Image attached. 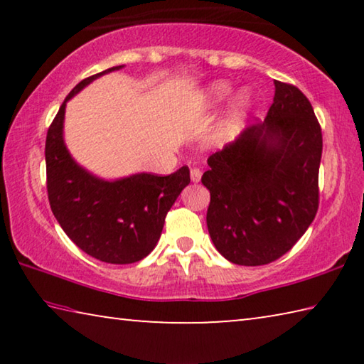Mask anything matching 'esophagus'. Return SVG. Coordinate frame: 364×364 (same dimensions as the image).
<instances>
[{
  "instance_id": "34e87169",
  "label": "esophagus",
  "mask_w": 364,
  "mask_h": 364,
  "mask_svg": "<svg viewBox=\"0 0 364 364\" xmlns=\"http://www.w3.org/2000/svg\"><path fill=\"white\" fill-rule=\"evenodd\" d=\"M202 176V171L199 168H191V181L199 183Z\"/></svg>"
}]
</instances>
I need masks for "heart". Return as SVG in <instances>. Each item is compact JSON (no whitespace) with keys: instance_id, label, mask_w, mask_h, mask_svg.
I'll use <instances>...</instances> for the list:
<instances>
[{"instance_id":"heart-1","label":"heart","mask_w":364,"mask_h":364,"mask_svg":"<svg viewBox=\"0 0 364 364\" xmlns=\"http://www.w3.org/2000/svg\"><path fill=\"white\" fill-rule=\"evenodd\" d=\"M232 93V85L226 80H217L207 86L199 96V109L200 110H212L218 107L221 102H225ZM254 106V97L249 90H239L231 96L228 102L226 114L221 120L217 133H215V144L226 146L231 141L237 138V134L242 132L244 123Z\"/></svg>"}]
</instances>
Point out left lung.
I'll use <instances>...</instances> for the list:
<instances>
[{"instance_id":"8db88e82","label":"left lung","mask_w":364,"mask_h":364,"mask_svg":"<svg viewBox=\"0 0 364 364\" xmlns=\"http://www.w3.org/2000/svg\"><path fill=\"white\" fill-rule=\"evenodd\" d=\"M321 127L306 96L274 80L263 123L208 157L202 184L210 191L207 228L226 260L260 267L304 236L318 210Z\"/></svg>"}]
</instances>
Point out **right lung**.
Segmentation results:
<instances>
[{"mask_svg":"<svg viewBox=\"0 0 364 364\" xmlns=\"http://www.w3.org/2000/svg\"><path fill=\"white\" fill-rule=\"evenodd\" d=\"M120 69L123 65L110 67L70 91L49 127L45 146L48 199L54 217L85 254L114 264L139 262L151 254L165 217L191 181L188 167L168 176L134 173L102 180L70 156L64 141L67 101L96 78Z\"/></svg>","mask_w":364,"mask_h":364,"instance_id":"1","label":"right lung"}]
</instances>
